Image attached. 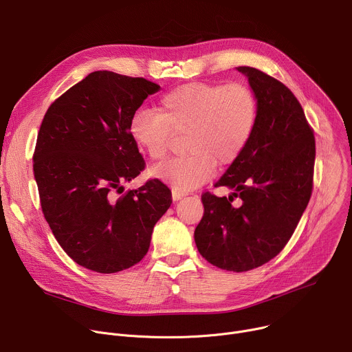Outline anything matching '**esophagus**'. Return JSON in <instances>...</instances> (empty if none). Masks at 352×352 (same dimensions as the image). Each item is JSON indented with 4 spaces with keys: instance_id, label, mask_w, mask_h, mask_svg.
Segmentation results:
<instances>
[{
    "instance_id": "34e87169",
    "label": "esophagus",
    "mask_w": 352,
    "mask_h": 352,
    "mask_svg": "<svg viewBox=\"0 0 352 352\" xmlns=\"http://www.w3.org/2000/svg\"><path fill=\"white\" fill-rule=\"evenodd\" d=\"M184 197V192H179V191H172V199L173 201H179L180 199Z\"/></svg>"
}]
</instances>
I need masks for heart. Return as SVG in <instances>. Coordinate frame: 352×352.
Here are the masks:
<instances>
[{
  "mask_svg": "<svg viewBox=\"0 0 352 352\" xmlns=\"http://www.w3.org/2000/svg\"><path fill=\"white\" fill-rule=\"evenodd\" d=\"M257 122V99L242 84L194 82L164 95L158 111L138 110L129 133L151 161L168 152L173 134L188 133L184 158L169 160L152 169V176L175 191L187 192L204 184L219 165L235 162L246 149Z\"/></svg>",
  "mask_w": 352,
  "mask_h": 352,
  "instance_id": "1",
  "label": "heart"
}]
</instances>
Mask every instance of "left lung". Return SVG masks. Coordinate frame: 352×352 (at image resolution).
<instances>
[{"mask_svg":"<svg viewBox=\"0 0 352 352\" xmlns=\"http://www.w3.org/2000/svg\"><path fill=\"white\" fill-rule=\"evenodd\" d=\"M257 99L253 135L215 187L204 192V215L194 230L200 254L228 271H249L274 258L288 243L314 187L315 137L294 94L276 78L238 67ZM235 197L241 206L235 208Z\"/></svg>","mask_w":352,"mask_h":352,"instance_id":"obj_1","label":"left lung"}]
</instances>
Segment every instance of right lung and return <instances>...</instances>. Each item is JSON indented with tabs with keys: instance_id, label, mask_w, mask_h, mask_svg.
I'll return each mask as SVG.
<instances>
[{
	"instance_id": "1",
	"label": "right lung",
	"mask_w": 352,
	"mask_h": 352,
	"mask_svg": "<svg viewBox=\"0 0 352 352\" xmlns=\"http://www.w3.org/2000/svg\"><path fill=\"white\" fill-rule=\"evenodd\" d=\"M160 89L144 78L95 71L45 114L33 155L42 210L63 250L88 270L111 274L141 261L172 204L158 179L124 191L145 165L130 119Z\"/></svg>"
}]
</instances>
